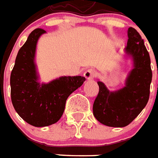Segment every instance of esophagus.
<instances>
[{
  "label": "esophagus",
  "mask_w": 158,
  "mask_h": 158,
  "mask_svg": "<svg viewBox=\"0 0 158 158\" xmlns=\"http://www.w3.org/2000/svg\"><path fill=\"white\" fill-rule=\"evenodd\" d=\"M84 76L87 80H91L96 76V72L94 69H88L84 73Z\"/></svg>",
  "instance_id": "obj_1"
}]
</instances>
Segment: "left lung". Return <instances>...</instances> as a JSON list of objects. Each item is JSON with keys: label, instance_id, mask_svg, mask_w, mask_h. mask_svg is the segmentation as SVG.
I'll list each match as a JSON object with an SVG mask.
<instances>
[{"label": "left lung", "instance_id": "8db88e82", "mask_svg": "<svg viewBox=\"0 0 158 158\" xmlns=\"http://www.w3.org/2000/svg\"><path fill=\"white\" fill-rule=\"evenodd\" d=\"M128 41L124 49L126 58L131 59V69L125 86L110 91L105 83L98 80L99 94L93 105V114L105 126L124 127L129 125L145 108L149 100L152 78L150 56L144 41L135 28L127 30Z\"/></svg>", "mask_w": 158, "mask_h": 158}]
</instances>
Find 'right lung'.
I'll return each mask as SVG.
<instances>
[{
  "mask_svg": "<svg viewBox=\"0 0 158 158\" xmlns=\"http://www.w3.org/2000/svg\"><path fill=\"white\" fill-rule=\"evenodd\" d=\"M47 33L43 29L31 31L18 51L10 73V97L17 113L27 123L48 127L61 118L68 97L85 81L82 76H61L48 83L40 82L36 64L37 42Z\"/></svg>",
  "mask_w": 158,
  "mask_h": 158,
  "instance_id": "right-lung-1",
  "label": "right lung"
}]
</instances>
